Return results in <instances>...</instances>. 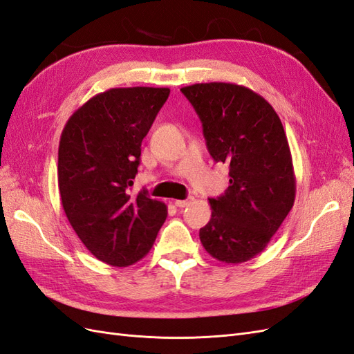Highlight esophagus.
<instances>
[{
    "label": "esophagus",
    "mask_w": 354,
    "mask_h": 354,
    "mask_svg": "<svg viewBox=\"0 0 354 354\" xmlns=\"http://www.w3.org/2000/svg\"><path fill=\"white\" fill-rule=\"evenodd\" d=\"M192 201H194V198H186V199H177L174 201V205L178 207V208H185L187 207L189 203H192Z\"/></svg>",
    "instance_id": "34e87169"
}]
</instances>
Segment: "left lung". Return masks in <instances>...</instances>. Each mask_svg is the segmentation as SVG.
<instances>
[{
    "label": "left lung",
    "instance_id": "left-lung-1",
    "mask_svg": "<svg viewBox=\"0 0 354 354\" xmlns=\"http://www.w3.org/2000/svg\"><path fill=\"white\" fill-rule=\"evenodd\" d=\"M203 128L216 162L229 165L230 186L211 198V220L199 230L214 259L238 264L260 254L295 201V174L279 116L260 94L230 82L181 88Z\"/></svg>",
    "mask_w": 354,
    "mask_h": 354
}]
</instances>
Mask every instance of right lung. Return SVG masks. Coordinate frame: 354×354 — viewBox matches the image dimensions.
<instances>
[{"label": "right lung", "instance_id": "right-lung-1", "mask_svg": "<svg viewBox=\"0 0 354 354\" xmlns=\"http://www.w3.org/2000/svg\"><path fill=\"white\" fill-rule=\"evenodd\" d=\"M169 88H111L73 112L59 143L57 181L72 229L95 259L127 267L151 251L164 202L131 195L142 142Z\"/></svg>", "mask_w": 354, "mask_h": 354}]
</instances>
